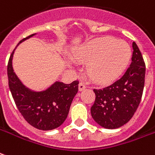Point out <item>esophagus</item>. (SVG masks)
Returning <instances> with one entry per match:
<instances>
[{
    "mask_svg": "<svg viewBox=\"0 0 155 155\" xmlns=\"http://www.w3.org/2000/svg\"><path fill=\"white\" fill-rule=\"evenodd\" d=\"M86 88V85L84 84L83 82H80V84H79V91H83V90H84Z\"/></svg>",
    "mask_w": 155,
    "mask_h": 155,
    "instance_id": "obj_1",
    "label": "esophagus"
}]
</instances>
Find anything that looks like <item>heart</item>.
I'll use <instances>...</instances> for the list:
<instances>
[{
    "label": "heart",
    "mask_w": 155,
    "mask_h": 155,
    "mask_svg": "<svg viewBox=\"0 0 155 155\" xmlns=\"http://www.w3.org/2000/svg\"><path fill=\"white\" fill-rule=\"evenodd\" d=\"M132 58L128 44L114 37H104L84 44L73 54V59L86 63L88 75L97 84H108L116 80L127 68ZM68 64L75 63L68 60Z\"/></svg>",
    "instance_id": "obj_1"
}]
</instances>
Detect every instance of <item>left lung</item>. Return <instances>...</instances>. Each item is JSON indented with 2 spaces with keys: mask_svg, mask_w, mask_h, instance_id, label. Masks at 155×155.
I'll use <instances>...</instances> for the list:
<instances>
[{
  "mask_svg": "<svg viewBox=\"0 0 155 155\" xmlns=\"http://www.w3.org/2000/svg\"><path fill=\"white\" fill-rule=\"evenodd\" d=\"M133 49L132 63L124 75L111 85L93 89L96 99L91 107V115L97 124L107 129L119 128L127 124L140 104L146 65L135 42Z\"/></svg>",
  "mask_w": 155,
  "mask_h": 155,
  "instance_id": "left-lung-1",
  "label": "left lung"
}]
</instances>
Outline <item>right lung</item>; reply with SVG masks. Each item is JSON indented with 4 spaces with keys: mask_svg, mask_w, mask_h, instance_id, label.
I'll return each mask as SVG.
<instances>
[{
    "mask_svg": "<svg viewBox=\"0 0 155 155\" xmlns=\"http://www.w3.org/2000/svg\"><path fill=\"white\" fill-rule=\"evenodd\" d=\"M36 33L19 41L9 57L7 74L13 98L26 121L40 130H53L64 123L70 107L78 92L77 80L71 84L55 81L46 89L35 91L28 88L18 77L13 68V58L18 46Z\"/></svg>",
    "mask_w": 155,
    "mask_h": 155,
    "instance_id": "right-lung-1",
    "label": "right lung"
}]
</instances>
